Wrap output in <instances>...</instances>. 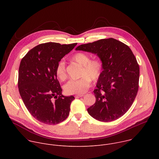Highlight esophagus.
Returning a JSON list of instances; mask_svg holds the SVG:
<instances>
[{"label":"esophagus","instance_id":"obj_1","mask_svg":"<svg viewBox=\"0 0 159 159\" xmlns=\"http://www.w3.org/2000/svg\"><path fill=\"white\" fill-rule=\"evenodd\" d=\"M82 96H84L83 94H81V95H76V96H75V98H82Z\"/></svg>","mask_w":159,"mask_h":159}]
</instances>
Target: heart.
<instances>
[{"mask_svg": "<svg viewBox=\"0 0 159 159\" xmlns=\"http://www.w3.org/2000/svg\"><path fill=\"white\" fill-rule=\"evenodd\" d=\"M71 60L82 66L80 77L79 80H71L64 85V91L67 94L81 95L84 94L90 85L91 80L96 82L99 80L103 70V64L99 58L90 59V56L82 52L74 54ZM56 75L57 78L64 81L67 77L65 63L60 61L56 67Z\"/></svg>", "mask_w": 159, "mask_h": 159, "instance_id": "b5f03b06", "label": "heart"}]
</instances>
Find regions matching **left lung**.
Returning a JSON list of instances; mask_svg holds the SVG:
<instances>
[{
	"instance_id": "left-lung-1",
	"label": "left lung",
	"mask_w": 159,
	"mask_h": 159,
	"mask_svg": "<svg viewBox=\"0 0 159 159\" xmlns=\"http://www.w3.org/2000/svg\"><path fill=\"white\" fill-rule=\"evenodd\" d=\"M75 50L96 54L103 64L94 90L96 102L87 109L89 114L103 122L121 117L131 106L139 87L140 68L131 49L111 38L79 45Z\"/></svg>"
}]
</instances>
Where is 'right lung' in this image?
<instances>
[{
    "label": "right lung",
    "instance_id": "obj_1",
    "mask_svg": "<svg viewBox=\"0 0 159 159\" xmlns=\"http://www.w3.org/2000/svg\"><path fill=\"white\" fill-rule=\"evenodd\" d=\"M77 44L42 43L29 51L20 61L19 94L30 114L43 123L58 124L69 115L70 104L75 98L61 94L55 70L61 59Z\"/></svg>",
    "mask_w": 159,
    "mask_h": 159
}]
</instances>
